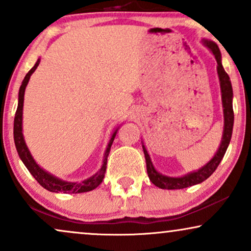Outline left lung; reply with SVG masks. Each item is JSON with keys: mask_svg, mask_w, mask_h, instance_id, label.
I'll return each mask as SVG.
<instances>
[{"mask_svg": "<svg viewBox=\"0 0 251 251\" xmlns=\"http://www.w3.org/2000/svg\"><path fill=\"white\" fill-rule=\"evenodd\" d=\"M202 43L205 44L212 53L214 54L216 63H218V75L219 80H220V87H221V98H222V107H224V117H225V126H224V135H222L221 144L219 147V150L216 151L214 157L209 160L206 165L202 168L197 170V171L190 172L185 175L184 177H168V176H163L162 173L157 172L156 169L153 168L152 162H151L149 153H148L147 149L144 145L143 151L145 156V162H147V171L148 176H149L151 182L156 185L157 187L164 188V190H180V188H186L188 186H193V185L200 184L207 178L211 177L213 172L215 171L219 164L224 158L226 151H227L228 145H229L231 132H233V126H234V110H233V88H231V82L228 74L222 66L221 63V53L219 50V46L215 44L212 40L202 39Z\"/></svg>", "mask_w": 251, "mask_h": 251, "instance_id": "8db88e82", "label": "left lung"}]
</instances>
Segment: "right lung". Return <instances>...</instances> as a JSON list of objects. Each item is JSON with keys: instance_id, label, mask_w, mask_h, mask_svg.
Masks as SVG:
<instances>
[{"instance_id": "obj_1", "label": "right lung", "mask_w": 251, "mask_h": 251, "mask_svg": "<svg viewBox=\"0 0 251 251\" xmlns=\"http://www.w3.org/2000/svg\"><path fill=\"white\" fill-rule=\"evenodd\" d=\"M39 61L40 59L37 60L35 66L27 72L25 78H24L23 82H22L20 87V93H18V106H17V110H16V114H15V120H14V140H15V145H16L18 156H20L22 162L24 163V165L26 166V169L29 170V172L33 176V178H35L36 180L45 188V190L50 192H55V193H58V192H63V193H83V192L94 190V188H97L99 185L101 184L104 178V173H106V169H107L108 154H109L110 147L111 144H113L117 130L114 132L113 136H111L109 143H108L106 152H104V156H103V164H102L101 169L99 170L94 176H92L91 178L86 179V180H83L81 182L64 181L61 180V179L50 175V173L46 172L45 170H43L38 164L35 162V159H33L32 156H31L29 149H27L25 141H24V137H23V132H22L24 93H25V87L27 82H29L31 74L36 71L37 66L39 65Z\"/></svg>"}]
</instances>
